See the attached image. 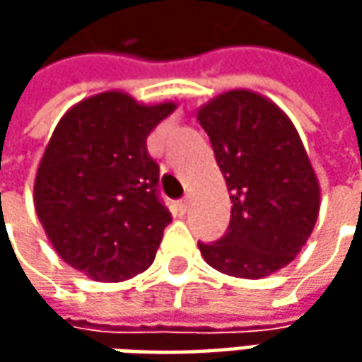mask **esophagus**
I'll return each instance as SVG.
<instances>
[{
    "label": "esophagus",
    "instance_id": "esophagus-1",
    "mask_svg": "<svg viewBox=\"0 0 362 362\" xmlns=\"http://www.w3.org/2000/svg\"><path fill=\"white\" fill-rule=\"evenodd\" d=\"M177 209H179V214H185V211L189 209V197L179 199V202H177Z\"/></svg>",
    "mask_w": 362,
    "mask_h": 362
}]
</instances>
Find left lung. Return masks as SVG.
I'll list each match as a JSON object with an SVG mask.
<instances>
[{
    "instance_id": "1",
    "label": "left lung",
    "mask_w": 362,
    "mask_h": 362,
    "mask_svg": "<svg viewBox=\"0 0 362 362\" xmlns=\"http://www.w3.org/2000/svg\"><path fill=\"white\" fill-rule=\"evenodd\" d=\"M230 189L231 219L205 262L235 278H264L304 247L320 209V187L292 120L252 90H230L197 110Z\"/></svg>"
}]
</instances>
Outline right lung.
<instances>
[{
	"instance_id": "add662e5",
	"label": "right lung",
	"mask_w": 362,
	"mask_h": 362,
	"mask_svg": "<svg viewBox=\"0 0 362 362\" xmlns=\"http://www.w3.org/2000/svg\"><path fill=\"white\" fill-rule=\"evenodd\" d=\"M173 103L139 105L119 90L72 106L52 132L34 183L35 214L74 270L103 282L145 272L171 214L157 193L146 136Z\"/></svg>"
}]
</instances>
